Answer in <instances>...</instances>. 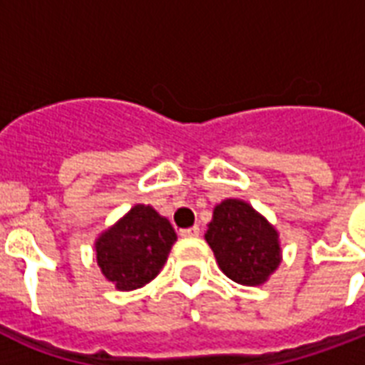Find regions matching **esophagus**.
<instances>
[{
	"label": "esophagus",
	"instance_id": "esophagus-1",
	"mask_svg": "<svg viewBox=\"0 0 365 365\" xmlns=\"http://www.w3.org/2000/svg\"><path fill=\"white\" fill-rule=\"evenodd\" d=\"M200 233V229L197 227V225H193V227H189V229H182L180 231V235H182L183 239H195V237H199Z\"/></svg>",
	"mask_w": 365,
	"mask_h": 365
}]
</instances>
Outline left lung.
I'll return each instance as SVG.
<instances>
[{"label":"left lung","instance_id":"1","mask_svg":"<svg viewBox=\"0 0 365 365\" xmlns=\"http://www.w3.org/2000/svg\"><path fill=\"white\" fill-rule=\"evenodd\" d=\"M205 239L223 274L242 286L265 284L282 261L280 235L246 200L216 205Z\"/></svg>","mask_w":365,"mask_h":365}]
</instances>
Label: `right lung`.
Here are the masks:
<instances>
[{
    "label": "right lung",
    "instance_id": "right-lung-1",
    "mask_svg": "<svg viewBox=\"0 0 365 365\" xmlns=\"http://www.w3.org/2000/svg\"><path fill=\"white\" fill-rule=\"evenodd\" d=\"M176 231L153 206L136 205L94 240L100 271L119 292L149 284L165 267Z\"/></svg>",
    "mask_w": 365,
    "mask_h": 365
}]
</instances>
